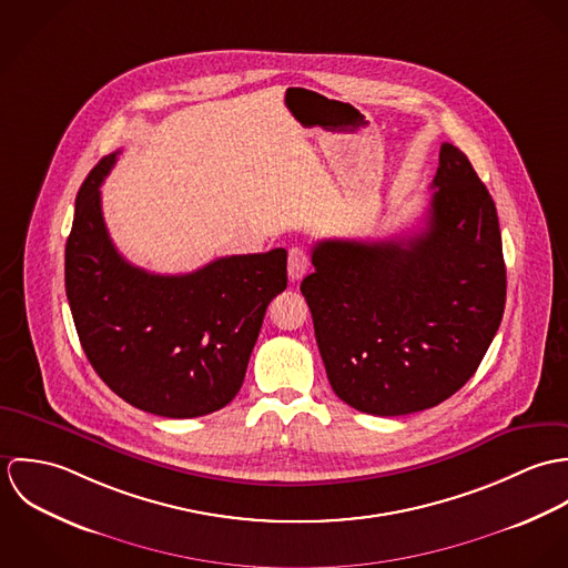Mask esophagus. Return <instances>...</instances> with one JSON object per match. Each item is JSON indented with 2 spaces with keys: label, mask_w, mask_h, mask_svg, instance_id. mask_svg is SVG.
Instances as JSON below:
<instances>
[{
  "label": "esophagus",
  "mask_w": 568,
  "mask_h": 568,
  "mask_svg": "<svg viewBox=\"0 0 568 568\" xmlns=\"http://www.w3.org/2000/svg\"><path fill=\"white\" fill-rule=\"evenodd\" d=\"M308 266H311V255L306 253V248L293 246L288 251V277L293 282H300L308 273Z\"/></svg>",
  "instance_id": "obj_1"
}]
</instances>
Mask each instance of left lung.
<instances>
[{
  "label": "left lung",
  "mask_w": 568,
  "mask_h": 568,
  "mask_svg": "<svg viewBox=\"0 0 568 568\" xmlns=\"http://www.w3.org/2000/svg\"><path fill=\"white\" fill-rule=\"evenodd\" d=\"M424 227L392 241H322L302 282L334 394L394 417L448 400L477 372L505 311L494 201L442 144Z\"/></svg>",
  "instance_id": "obj_1"
}]
</instances>
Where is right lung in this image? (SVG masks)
I'll list each match as a JSON object with an SVG mask.
<instances>
[{"mask_svg":"<svg viewBox=\"0 0 568 568\" xmlns=\"http://www.w3.org/2000/svg\"><path fill=\"white\" fill-rule=\"evenodd\" d=\"M115 155L84 179L65 246V291L82 349L129 405L162 417L214 413L243 387L264 313L286 288V248L219 257L185 275L129 264L100 205Z\"/></svg>","mask_w":568,"mask_h":568,"instance_id":"obj_1","label":"right lung"}]
</instances>
